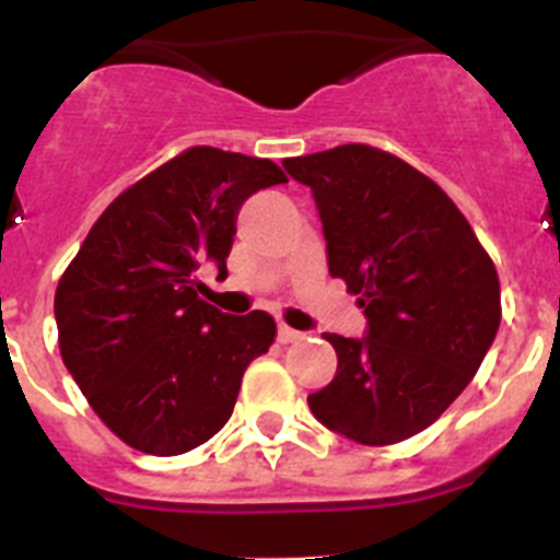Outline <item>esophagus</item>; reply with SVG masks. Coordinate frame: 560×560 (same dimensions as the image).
Listing matches in <instances>:
<instances>
[{
	"mask_svg": "<svg viewBox=\"0 0 560 560\" xmlns=\"http://www.w3.org/2000/svg\"><path fill=\"white\" fill-rule=\"evenodd\" d=\"M277 339L283 341V345H289V341L303 339V334H300V330H294V328H289V325H280V328H277Z\"/></svg>",
	"mask_w": 560,
	"mask_h": 560,
	"instance_id": "34e87169",
	"label": "esophagus"
}]
</instances>
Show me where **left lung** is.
Returning a JSON list of instances; mask_svg holds the SVG:
<instances>
[{
	"instance_id": "left-lung-1",
	"label": "left lung",
	"mask_w": 560,
	"mask_h": 560,
	"mask_svg": "<svg viewBox=\"0 0 560 560\" xmlns=\"http://www.w3.org/2000/svg\"><path fill=\"white\" fill-rule=\"evenodd\" d=\"M283 167L314 190L330 277L368 316L361 339L325 334L339 364L308 407L361 446H393L477 375L502 319L497 266L446 192L393 153L350 142Z\"/></svg>"
}]
</instances>
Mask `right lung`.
Instances as JSON below:
<instances>
[{
    "label": "right lung",
    "instance_id": "obj_1",
    "mask_svg": "<svg viewBox=\"0 0 560 560\" xmlns=\"http://www.w3.org/2000/svg\"><path fill=\"white\" fill-rule=\"evenodd\" d=\"M283 182L271 160L187 148L103 210L58 280L63 364L126 446L173 457L230 420L277 325L266 311L221 314L192 275L205 260L224 275L241 205Z\"/></svg>",
    "mask_w": 560,
    "mask_h": 560
}]
</instances>
